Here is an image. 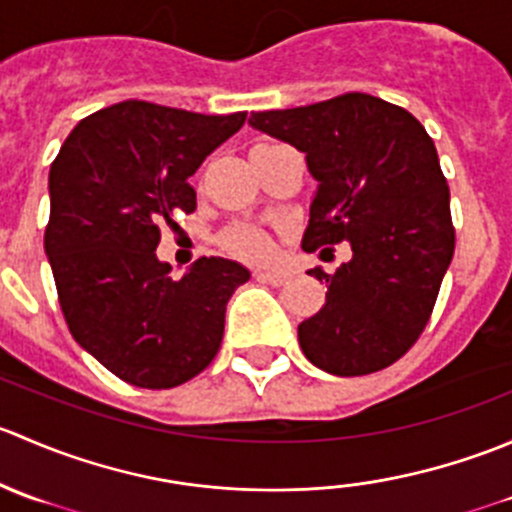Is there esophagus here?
Wrapping results in <instances>:
<instances>
[{
  "instance_id": "1",
  "label": "esophagus",
  "mask_w": 512,
  "mask_h": 512,
  "mask_svg": "<svg viewBox=\"0 0 512 512\" xmlns=\"http://www.w3.org/2000/svg\"><path fill=\"white\" fill-rule=\"evenodd\" d=\"M255 277L260 282H267V285L282 287L289 280V272H282V270H260V272H255Z\"/></svg>"
}]
</instances>
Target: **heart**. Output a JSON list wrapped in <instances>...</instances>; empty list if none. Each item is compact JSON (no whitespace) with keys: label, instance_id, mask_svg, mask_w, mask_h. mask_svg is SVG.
<instances>
[{"label":"heart","instance_id":"obj_1","mask_svg":"<svg viewBox=\"0 0 512 512\" xmlns=\"http://www.w3.org/2000/svg\"><path fill=\"white\" fill-rule=\"evenodd\" d=\"M220 245L232 257L245 262H265L272 255L270 235L257 225H232L223 232Z\"/></svg>","mask_w":512,"mask_h":512}]
</instances>
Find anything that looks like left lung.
<instances>
[{"label": "left lung", "mask_w": 512, "mask_h": 512, "mask_svg": "<svg viewBox=\"0 0 512 512\" xmlns=\"http://www.w3.org/2000/svg\"><path fill=\"white\" fill-rule=\"evenodd\" d=\"M250 123L307 153L319 188L304 250L352 245V260L332 275L309 270L327 282V302L299 324V347L329 374L386 369L426 329L456 250L431 136L406 108L359 91L252 113Z\"/></svg>", "instance_id": "left-lung-1"}]
</instances>
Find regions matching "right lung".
Instances as JSON below:
<instances>
[{"instance_id": "add662e5", "label": "right lung", "mask_w": 512, "mask_h": 512, "mask_svg": "<svg viewBox=\"0 0 512 512\" xmlns=\"http://www.w3.org/2000/svg\"><path fill=\"white\" fill-rule=\"evenodd\" d=\"M245 118L131 98L76 123L51 163L44 250L61 312L71 337L128 384L173 389L218 354L227 299L250 272L200 257L173 277L156 247L160 227L195 210L190 175Z\"/></svg>"}]
</instances>
